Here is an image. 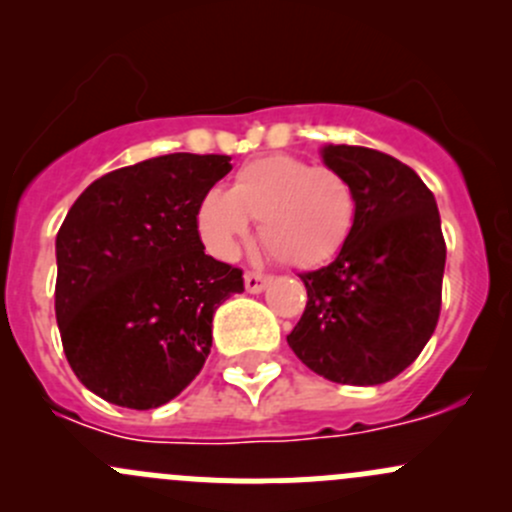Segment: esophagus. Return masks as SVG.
I'll use <instances>...</instances> for the list:
<instances>
[{
	"mask_svg": "<svg viewBox=\"0 0 512 512\" xmlns=\"http://www.w3.org/2000/svg\"><path fill=\"white\" fill-rule=\"evenodd\" d=\"M270 277L262 275V272H245V289L250 294H260L267 287Z\"/></svg>",
	"mask_w": 512,
	"mask_h": 512,
	"instance_id": "esophagus-1",
	"label": "esophagus"
}]
</instances>
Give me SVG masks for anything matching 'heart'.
Wrapping results in <instances>:
<instances>
[{"label":"heart","mask_w":512,"mask_h":512,"mask_svg":"<svg viewBox=\"0 0 512 512\" xmlns=\"http://www.w3.org/2000/svg\"><path fill=\"white\" fill-rule=\"evenodd\" d=\"M260 220V242L277 262L314 270L349 242L356 220L354 190L334 170L299 158H260L237 170L232 188H210L195 208L203 245L220 260L240 255Z\"/></svg>","instance_id":"1"}]
</instances>
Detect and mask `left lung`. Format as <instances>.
<instances>
[{
    "label": "left lung",
    "instance_id": "left-lung-1",
    "mask_svg": "<svg viewBox=\"0 0 512 512\" xmlns=\"http://www.w3.org/2000/svg\"><path fill=\"white\" fill-rule=\"evenodd\" d=\"M354 190L356 220L327 267L304 272L307 307L287 344L337 384L391 381L421 354L441 312L446 242L436 198L416 170L361 146H324Z\"/></svg>",
    "mask_w": 512,
    "mask_h": 512
}]
</instances>
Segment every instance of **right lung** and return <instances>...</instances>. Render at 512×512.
<instances>
[{"label": "right lung", "mask_w": 512, "mask_h": 512, "mask_svg": "<svg viewBox=\"0 0 512 512\" xmlns=\"http://www.w3.org/2000/svg\"><path fill=\"white\" fill-rule=\"evenodd\" d=\"M227 156L170 153L79 195L56 235V322L71 369L108 404L158 409L203 369L242 270L205 255L195 208Z\"/></svg>", "instance_id": "obj_1"}]
</instances>
